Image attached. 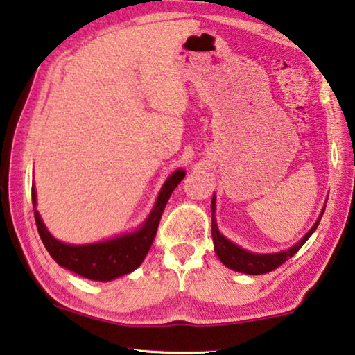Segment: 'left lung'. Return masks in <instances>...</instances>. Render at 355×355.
I'll return each instance as SVG.
<instances>
[{
    "mask_svg": "<svg viewBox=\"0 0 355 355\" xmlns=\"http://www.w3.org/2000/svg\"><path fill=\"white\" fill-rule=\"evenodd\" d=\"M211 209H212V243H214V250L217 254V257L220 259V261L227 268H230L233 271H239L244 272V275H265V272H270L272 270H276L277 266L284 263L287 259L293 257L298 252V249L303 246L304 243L308 241L311 234L314 233L315 228H318L320 219H322V214L325 211V206L322 208V212L318 217V220L311 230L304 234V236L300 239L297 244H293L291 249L287 250H281V252H272V254H255V252H249V250L239 248L238 244L232 243L230 239H227L223 234L219 232V227H217L216 222V195H212V201H211Z\"/></svg>",
    "mask_w": 355,
    "mask_h": 355,
    "instance_id": "left-lung-1",
    "label": "left lung"
}]
</instances>
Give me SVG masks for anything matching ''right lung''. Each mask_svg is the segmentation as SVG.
Instances as JSON below:
<instances>
[{"instance_id": "obj_1", "label": "right lung", "mask_w": 355, "mask_h": 355, "mask_svg": "<svg viewBox=\"0 0 355 355\" xmlns=\"http://www.w3.org/2000/svg\"><path fill=\"white\" fill-rule=\"evenodd\" d=\"M184 176V170H176L166 179L159 196H157L150 214L147 216L143 225L132 233L119 234L116 238L105 239V241L100 243L68 244L53 238L52 233L44 225V222H42L40 212L35 211L37 232H40V236L44 243L47 252L51 254V257L60 266L92 281H112L116 277L135 271L143 263L155 238L163 209H165L173 190L178 187V184L182 181ZM31 201L33 206H36L35 184L31 187Z\"/></svg>"}]
</instances>
